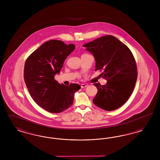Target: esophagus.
Returning a JSON list of instances; mask_svg holds the SVG:
<instances>
[{
  "label": "esophagus",
  "instance_id": "34e87169",
  "mask_svg": "<svg viewBox=\"0 0 160 160\" xmlns=\"http://www.w3.org/2000/svg\"><path fill=\"white\" fill-rule=\"evenodd\" d=\"M87 86H88V85H87L86 84L83 83L81 84V88H86V87H87Z\"/></svg>",
  "mask_w": 160,
  "mask_h": 160
}]
</instances>
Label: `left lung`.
<instances>
[{
	"label": "left lung",
	"mask_w": 160,
	"mask_h": 160,
	"mask_svg": "<svg viewBox=\"0 0 160 160\" xmlns=\"http://www.w3.org/2000/svg\"><path fill=\"white\" fill-rule=\"evenodd\" d=\"M84 47L95 57V71L106 84H93L98 92L93 99L95 105L107 111L118 109L129 99L137 81V65L129 48L118 39L107 35Z\"/></svg>",
	"instance_id": "1"
}]
</instances>
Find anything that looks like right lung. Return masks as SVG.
I'll return each mask as SVG.
<instances>
[{"mask_svg":"<svg viewBox=\"0 0 160 160\" xmlns=\"http://www.w3.org/2000/svg\"><path fill=\"white\" fill-rule=\"evenodd\" d=\"M72 44L61 40L47 41L27 58L24 79L31 97L38 106L50 113H58L71 106L74 94L81 86L59 83L55 79L66 58L74 50Z\"/></svg>","mask_w":160,"mask_h":160,"instance_id":"obj_1","label":"right lung"}]
</instances>
